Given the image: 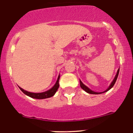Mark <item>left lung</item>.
I'll list each match as a JSON object with an SVG mask.
<instances>
[{"label":"left lung","instance_id":"8db88e82","mask_svg":"<svg viewBox=\"0 0 133 133\" xmlns=\"http://www.w3.org/2000/svg\"><path fill=\"white\" fill-rule=\"evenodd\" d=\"M119 68L118 70V71H117L116 74V76H115V77H114V79H113V81H112V83H111V85H110V86L109 87L108 89H107V90H105V91L102 92H96L92 91V90H90V89H89V87H87L86 85H84V84L82 82H81V80H80V81H80V86H81V89H83V90H85V92H87V93H89V94H102V93H104V92H107V91H108V90H109L110 89H111V88L113 86H114V84H115L117 78H118V74H119Z\"/></svg>","mask_w":133,"mask_h":133}]
</instances>
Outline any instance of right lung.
<instances>
[{
    "label": "right lung",
    "instance_id": "right-lung-1",
    "mask_svg": "<svg viewBox=\"0 0 133 133\" xmlns=\"http://www.w3.org/2000/svg\"><path fill=\"white\" fill-rule=\"evenodd\" d=\"M60 76H58V78H57V81H56V84L54 85V86L50 89V90H47V91L44 92H41V93H34V92H28L26 90H24V89H22V88L19 87V89H21V90L26 95L28 96L31 97L32 98H35V99H45V98H50V97L53 96L55 94V93L56 92V91L58 89L59 87V80Z\"/></svg>",
    "mask_w": 133,
    "mask_h": 133
}]
</instances>
